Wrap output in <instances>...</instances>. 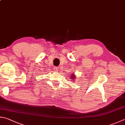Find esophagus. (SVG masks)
<instances>
[{
    "instance_id": "esophagus-1",
    "label": "esophagus",
    "mask_w": 125,
    "mask_h": 125,
    "mask_svg": "<svg viewBox=\"0 0 125 125\" xmlns=\"http://www.w3.org/2000/svg\"><path fill=\"white\" fill-rule=\"evenodd\" d=\"M54 70L55 71H58V67H56V66L54 67Z\"/></svg>"
}]
</instances>
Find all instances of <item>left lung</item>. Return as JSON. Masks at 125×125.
I'll return each mask as SVG.
<instances>
[{
    "mask_svg": "<svg viewBox=\"0 0 125 125\" xmlns=\"http://www.w3.org/2000/svg\"><path fill=\"white\" fill-rule=\"evenodd\" d=\"M72 79H73L74 78V74H72Z\"/></svg>",
    "mask_w": 125,
    "mask_h": 125,
    "instance_id": "left-lung-1",
    "label": "left lung"
}]
</instances>
